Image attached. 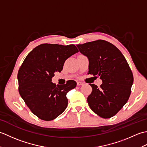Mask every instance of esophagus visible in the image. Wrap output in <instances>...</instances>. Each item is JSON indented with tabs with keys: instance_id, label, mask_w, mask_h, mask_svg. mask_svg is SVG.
Masks as SVG:
<instances>
[{
	"instance_id": "esophagus-1",
	"label": "esophagus",
	"mask_w": 147,
	"mask_h": 147,
	"mask_svg": "<svg viewBox=\"0 0 147 147\" xmlns=\"http://www.w3.org/2000/svg\"><path fill=\"white\" fill-rule=\"evenodd\" d=\"M77 85L78 86H80V85H83V83L81 82H77Z\"/></svg>"
}]
</instances>
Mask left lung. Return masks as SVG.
<instances>
[{
  "instance_id": "left-lung-1",
  "label": "left lung",
  "mask_w": 147,
  "mask_h": 147,
  "mask_svg": "<svg viewBox=\"0 0 147 147\" xmlns=\"http://www.w3.org/2000/svg\"><path fill=\"white\" fill-rule=\"evenodd\" d=\"M76 46L88 59V73L100 76L102 81L100 88L90 84L92 92L87 102L90 109L102 118L113 117L126 104L131 94L133 75L128 63L116 47L105 40Z\"/></svg>"
}]
</instances>
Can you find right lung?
I'll return each instance as SVG.
<instances>
[{"mask_svg": "<svg viewBox=\"0 0 147 147\" xmlns=\"http://www.w3.org/2000/svg\"><path fill=\"white\" fill-rule=\"evenodd\" d=\"M78 52L74 45L43 43L31 51L19 69V93L40 119L52 121L67 106V93L76 86L74 80L63 85L52 82L55 72H61L65 61Z\"/></svg>", "mask_w": 147, "mask_h": 147, "instance_id": "right-lung-1", "label": "right lung"}]
</instances>
